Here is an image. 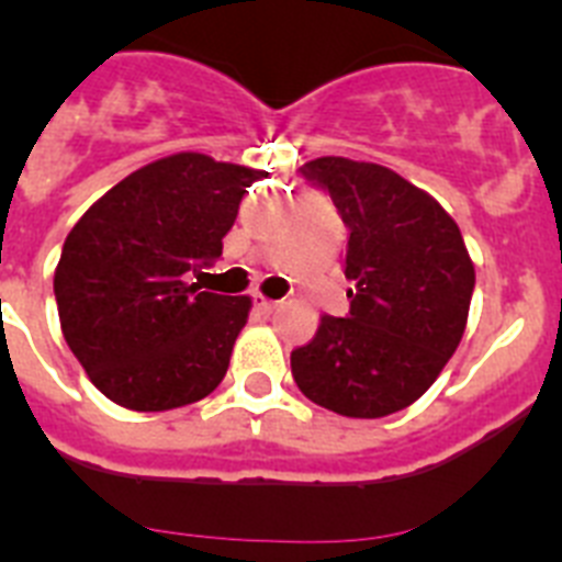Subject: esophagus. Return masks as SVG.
Here are the masks:
<instances>
[{
    "mask_svg": "<svg viewBox=\"0 0 562 562\" xmlns=\"http://www.w3.org/2000/svg\"><path fill=\"white\" fill-rule=\"evenodd\" d=\"M252 306H256L258 312H265V315H270V312H276L278 301H270V297H265V295H252Z\"/></svg>",
    "mask_w": 562,
    "mask_h": 562,
    "instance_id": "1",
    "label": "esophagus"
}]
</instances>
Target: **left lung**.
<instances>
[{"label":"left lung","mask_w":562,"mask_h":562,"mask_svg":"<svg viewBox=\"0 0 562 562\" xmlns=\"http://www.w3.org/2000/svg\"><path fill=\"white\" fill-rule=\"evenodd\" d=\"M304 180L349 227V315L321 317L290 355L295 385L321 408L380 419L434 385L464 335L473 261L448 211L385 166L317 157Z\"/></svg>","instance_id":"1"}]
</instances>
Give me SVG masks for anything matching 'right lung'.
Returning a JSON list of instances; mask_svg holds the SVG:
<instances>
[{
  "instance_id": "right-lung-1",
  "label": "right lung",
  "mask_w": 562,
  "mask_h": 562,
  "mask_svg": "<svg viewBox=\"0 0 562 562\" xmlns=\"http://www.w3.org/2000/svg\"><path fill=\"white\" fill-rule=\"evenodd\" d=\"M265 173L182 151L128 173L83 213L56 267L61 331L95 389L128 411L211 394L250 297L188 284L222 256L238 202Z\"/></svg>"
}]
</instances>
